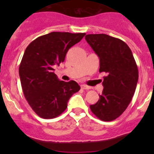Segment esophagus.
I'll return each mask as SVG.
<instances>
[{
	"instance_id": "34e87169",
	"label": "esophagus",
	"mask_w": 154,
	"mask_h": 154,
	"mask_svg": "<svg viewBox=\"0 0 154 154\" xmlns=\"http://www.w3.org/2000/svg\"><path fill=\"white\" fill-rule=\"evenodd\" d=\"M81 88L82 89H90V87L88 86V85H82Z\"/></svg>"
}]
</instances>
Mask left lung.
I'll return each instance as SVG.
<instances>
[{"label":"left lung","instance_id":"8db88e82","mask_svg":"<svg viewBox=\"0 0 154 154\" xmlns=\"http://www.w3.org/2000/svg\"><path fill=\"white\" fill-rule=\"evenodd\" d=\"M99 58V72L103 77V93L91 105L92 113L103 121H112L126 109L138 82V68L133 53L123 41L105 34L85 37Z\"/></svg>","mask_w":154,"mask_h":154}]
</instances>
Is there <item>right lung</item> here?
<instances>
[{
    "label": "right lung",
    "instance_id": "right-lung-1",
    "mask_svg": "<svg viewBox=\"0 0 154 154\" xmlns=\"http://www.w3.org/2000/svg\"><path fill=\"white\" fill-rule=\"evenodd\" d=\"M85 33L51 32L37 38L26 48L19 66L24 97L37 115L53 119L67 108L71 96L80 86L75 81H60L54 68L65 60L66 53Z\"/></svg>",
    "mask_w": 154,
    "mask_h": 154
}]
</instances>
